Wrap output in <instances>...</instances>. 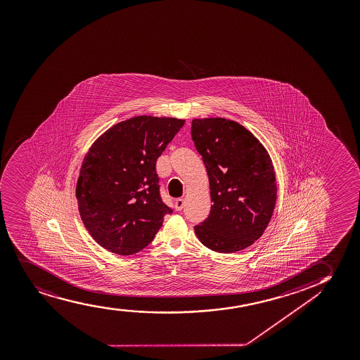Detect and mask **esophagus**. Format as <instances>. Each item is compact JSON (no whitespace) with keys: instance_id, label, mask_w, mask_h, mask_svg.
Instances as JSON below:
<instances>
[{"instance_id":"esophagus-1","label":"esophagus","mask_w":360,"mask_h":360,"mask_svg":"<svg viewBox=\"0 0 360 360\" xmlns=\"http://www.w3.org/2000/svg\"><path fill=\"white\" fill-rule=\"evenodd\" d=\"M183 206H184V200H183V199L174 200V209L177 210V211H181V210L183 209Z\"/></svg>"}]
</instances>
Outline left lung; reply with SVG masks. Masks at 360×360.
Listing matches in <instances>:
<instances>
[{"instance_id":"1","label":"left lung","mask_w":360,"mask_h":360,"mask_svg":"<svg viewBox=\"0 0 360 360\" xmlns=\"http://www.w3.org/2000/svg\"><path fill=\"white\" fill-rule=\"evenodd\" d=\"M191 138L207 171L212 202L209 217L194 226L196 236L216 252L249 248L276 207L269 154L244 126L222 117L193 120Z\"/></svg>"}]
</instances>
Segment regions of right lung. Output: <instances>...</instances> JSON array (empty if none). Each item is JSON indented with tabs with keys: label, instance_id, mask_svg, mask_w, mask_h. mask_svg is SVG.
<instances>
[{
	"label": "right lung",
	"instance_id": "add662e5",
	"mask_svg": "<svg viewBox=\"0 0 360 360\" xmlns=\"http://www.w3.org/2000/svg\"><path fill=\"white\" fill-rule=\"evenodd\" d=\"M184 120L136 116L114 124L84 156L76 186L81 219L112 253L129 256L150 244L164 216L156 161Z\"/></svg>",
	"mask_w": 360,
	"mask_h": 360
}]
</instances>
